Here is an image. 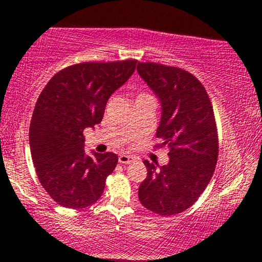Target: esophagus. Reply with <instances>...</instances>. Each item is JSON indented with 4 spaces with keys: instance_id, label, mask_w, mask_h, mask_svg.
Returning a JSON list of instances; mask_svg holds the SVG:
<instances>
[{
    "instance_id": "1",
    "label": "esophagus",
    "mask_w": 262,
    "mask_h": 262,
    "mask_svg": "<svg viewBox=\"0 0 262 262\" xmlns=\"http://www.w3.org/2000/svg\"><path fill=\"white\" fill-rule=\"evenodd\" d=\"M118 161H119V164H132V162L135 161V158H133V156H130V155L122 154V155H119Z\"/></svg>"
}]
</instances>
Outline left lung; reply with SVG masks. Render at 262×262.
Segmentation results:
<instances>
[{"instance_id": "obj_1", "label": "left lung", "mask_w": 262, "mask_h": 262, "mask_svg": "<svg viewBox=\"0 0 262 262\" xmlns=\"http://www.w3.org/2000/svg\"><path fill=\"white\" fill-rule=\"evenodd\" d=\"M138 74L161 102L158 146H169L170 161L156 169L148 160L139 201L160 215L181 213L203 193L218 159L214 112L202 83L188 71L156 62H138Z\"/></svg>"}]
</instances>
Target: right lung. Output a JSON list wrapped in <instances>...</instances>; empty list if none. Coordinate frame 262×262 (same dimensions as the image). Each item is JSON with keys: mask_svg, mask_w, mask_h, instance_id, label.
I'll use <instances>...</instances> for the list:
<instances>
[{"mask_svg": "<svg viewBox=\"0 0 262 262\" xmlns=\"http://www.w3.org/2000/svg\"><path fill=\"white\" fill-rule=\"evenodd\" d=\"M137 60L81 62L56 73L33 111L29 146L45 191L68 208L97 202L116 169L113 152L86 155V128L101 123L108 98L134 73Z\"/></svg>", "mask_w": 262, "mask_h": 262, "instance_id": "obj_1", "label": "right lung"}]
</instances>
